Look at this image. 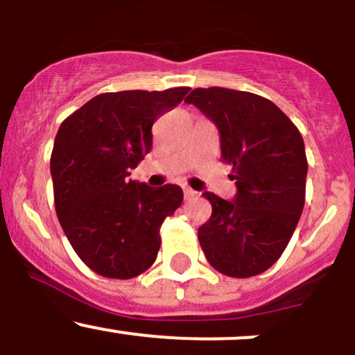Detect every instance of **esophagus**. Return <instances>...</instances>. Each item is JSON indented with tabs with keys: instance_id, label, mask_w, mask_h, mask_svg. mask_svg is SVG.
Returning a JSON list of instances; mask_svg holds the SVG:
<instances>
[{
	"instance_id": "esophagus-1",
	"label": "esophagus",
	"mask_w": 355,
	"mask_h": 355,
	"mask_svg": "<svg viewBox=\"0 0 355 355\" xmlns=\"http://www.w3.org/2000/svg\"><path fill=\"white\" fill-rule=\"evenodd\" d=\"M184 198L185 199H196L198 198V192L196 191H192V189H189V187H184Z\"/></svg>"
}]
</instances>
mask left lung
Here are the masks:
<instances>
[{"mask_svg": "<svg viewBox=\"0 0 355 355\" xmlns=\"http://www.w3.org/2000/svg\"><path fill=\"white\" fill-rule=\"evenodd\" d=\"M185 103L216 125L221 156L234 164L230 178L237 187L232 200L204 192L213 206L198 232L204 256L227 277L263 273L282 256L302 214V135L277 105L252 92L199 87Z\"/></svg>", "mask_w": 355, "mask_h": 355, "instance_id": "8db88e82", "label": "left lung"}]
</instances>
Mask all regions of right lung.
<instances>
[{
	"label": "right lung",
	"instance_id": "right-lung-1",
	"mask_svg": "<svg viewBox=\"0 0 355 355\" xmlns=\"http://www.w3.org/2000/svg\"><path fill=\"white\" fill-rule=\"evenodd\" d=\"M189 87L106 92L60 125L51 153L55 207L75 252L98 275L134 278L159 250V228L184 200L178 185L128 178L153 148V123Z\"/></svg>",
	"mask_w": 355,
	"mask_h": 355
}]
</instances>
